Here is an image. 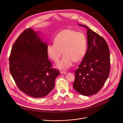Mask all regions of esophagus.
Listing matches in <instances>:
<instances>
[{"mask_svg": "<svg viewBox=\"0 0 123 123\" xmlns=\"http://www.w3.org/2000/svg\"><path fill=\"white\" fill-rule=\"evenodd\" d=\"M60 73L61 74H66V72L64 71H60Z\"/></svg>", "mask_w": 123, "mask_h": 123, "instance_id": "obj_1", "label": "esophagus"}]
</instances>
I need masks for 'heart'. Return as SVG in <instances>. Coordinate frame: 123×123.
<instances>
[{
    "instance_id": "1",
    "label": "heart",
    "mask_w": 123,
    "mask_h": 123,
    "mask_svg": "<svg viewBox=\"0 0 123 123\" xmlns=\"http://www.w3.org/2000/svg\"><path fill=\"white\" fill-rule=\"evenodd\" d=\"M53 43L47 46V55L57 62L63 52V57L57 63V67L61 69L69 68L74 61H80L86 54L87 45L84 33L71 29H64L59 32L55 37Z\"/></svg>"
}]
</instances>
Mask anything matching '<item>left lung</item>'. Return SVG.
Segmentation results:
<instances>
[{
	"label": "left lung",
	"mask_w": 123,
	"mask_h": 123,
	"mask_svg": "<svg viewBox=\"0 0 123 123\" xmlns=\"http://www.w3.org/2000/svg\"><path fill=\"white\" fill-rule=\"evenodd\" d=\"M87 48L85 55L74 72L73 86L79 93L90 96L97 93L103 86L110 72V55L105 40L86 25Z\"/></svg>",
	"instance_id": "8db88e82"
}]
</instances>
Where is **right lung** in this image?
Listing matches in <instances>:
<instances>
[{
  "label": "right lung",
  "instance_id": "add662e5",
  "mask_svg": "<svg viewBox=\"0 0 123 123\" xmlns=\"http://www.w3.org/2000/svg\"><path fill=\"white\" fill-rule=\"evenodd\" d=\"M38 34L29 28L19 36L12 46L9 64L10 73L19 89L39 98L52 90L60 71L51 68L48 45Z\"/></svg>",
  "mask_w": 123,
  "mask_h": 123
}]
</instances>
